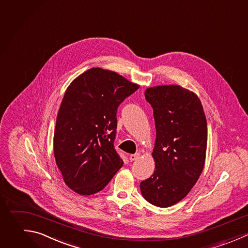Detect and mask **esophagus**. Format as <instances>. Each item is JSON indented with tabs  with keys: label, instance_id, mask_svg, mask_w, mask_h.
Here are the masks:
<instances>
[{
	"label": "esophagus",
	"instance_id": "34e87169",
	"mask_svg": "<svg viewBox=\"0 0 248 248\" xmlns=\"http://www.w3.org/2000/svg\"><path fill=\"white\" fill-rule=\"evenodd\" d=\"M140 157V154H139V153H138V154H132V155L130 156V158H129V159H130V161H131V162H133V161H135V160L139 159Z\"/></svg>",
	"mask_w": 248,
	"mask_h": 248
}]
</instances>
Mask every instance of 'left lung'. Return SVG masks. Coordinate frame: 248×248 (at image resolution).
Wrapping results in <instances>:
<instances>
[{
	"label": "left lung",
	"instance_id": "1",
	"mask_svg": "<svg viewBox=\"0 0 248 248\" xmlns=\"http://www.w3.org/2000/svg\"><path fill=\"white\" fill-rule=\"evenodd\" d=\"M144 95L155 120V170L140 188L148 202L169 207L187 196L203 170L205 114L197 94L180 85L149 87Z\"/></svg>",
	"mask_w": 248,
	"mask_h": 248
}]
</instances>
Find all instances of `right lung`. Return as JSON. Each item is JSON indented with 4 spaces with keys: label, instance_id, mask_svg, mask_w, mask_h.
<instances>
[{
    "label": "right lung",
    "instance_id": "1",
    "mask_svg": "<svg viewBox=\"0 0 248 248\" xmlns=\"http://www.w3.org/2000/svg\"><path fill=\"white\" fill-rule=\"evenodd\" d=\"M139 87L102 68L85 71L68 86L57 115L53 151L65 183L76 193L100 192L123 166L113 146L116 112Z\"/></svg>",
    "mask_w": 248,
    "mask_h": 248
}]
</instances>
